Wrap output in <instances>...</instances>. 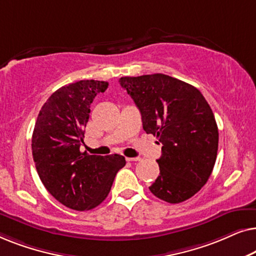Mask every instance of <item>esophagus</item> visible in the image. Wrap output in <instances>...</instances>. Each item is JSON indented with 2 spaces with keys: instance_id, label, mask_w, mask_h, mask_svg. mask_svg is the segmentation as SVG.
I'll return each instance as SVG.
<instances>
[{
  "instance_id": "1",
  "label": "esophagus",
  "mask_w": 256,
  "mask_h": 256,
  "mask_svg": "<svg viewBox=\"0 0 256 256\" xmlns=\"http://www.w3.org/2000/svg\"><path fill=\"white\" fill-rule=\"evenodd\" d=\"M126 160H127L128 162H138V160H140L141 158H140V157H127Z\"/></svg>"
}]
</instances>
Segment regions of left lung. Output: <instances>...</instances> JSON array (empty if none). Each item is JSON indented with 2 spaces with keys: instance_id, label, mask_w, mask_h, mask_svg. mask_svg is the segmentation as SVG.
<instances>
[{
  "instance_id": "8db88e82",
  "label": "left lung",
  "mask_w": 256,
  "mask_h": 256,
  "mask_svg": "<svg viewBox=\"0 0 256 256\" xmlns=\"http://www.w3.org/2000/svg\"><path fill=\"white\" fill-rule=\"evenodd\" d=\"M118 82L141 112L143 129L162 144L160 176L149 190L170 204L191 198L211 176L218 152V126L208 101L194 86L162 73Z\"/></svg>"
}]
</instances>
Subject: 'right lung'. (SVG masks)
Returning a JSON list of instances; mask_svg holds the SVG:
<instances>
[{
	"label": "right lung",
	"instance_id": "add662e5",
	"mask_svg": "<svg viewBox=\"0 0 256 256\" xmlns=\"http://www.w3.org/2000/svg\"><path fill=\"white\" fill-rule=\"evenodd\" d=\"M107 82L80 80L56 90L43 104L31 148L38 176L59 202L76 211L100 205L110 194L124 156L80 152L90 104L107 90Z\"/></svg>",
	"mask_w": 256,
	"mask_h": 256
}]
</instances>
